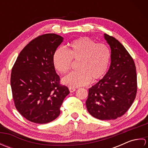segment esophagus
<instances>
[{
  "mask_svg": "<svg viewBox=\"0 0 148 148\" xmlns=\"http://www.w3.org/2000/svg\"><path fill=\"white\" fill-rule=\"evenodd\" d=\"M76 89L74 88H71V87L69 88V91H70L71 93L74 92H75V91H76Z\"/></svg>",
  "mask_w": 148,
  "mask_h": 148,
  "instance_id": "esophagus-1",
  "label": "esophagus"
}]
</instances>
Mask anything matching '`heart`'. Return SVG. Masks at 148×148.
<instances>
[{
    "label": "heart",
    "mask_w": 148,
    "mask_h": 148,
    "mask_svg": "<svg viewBox=\"0 0 148 148\" xmlns=\"http://www.w3.org/2000/svg\"><path fill=\"white\" fill-rule=\"evenodd\" d=\"M72 60L78 62L79 71L72 72L62 78V83L71 87H79L95 83L106 76L108 72L111 51L103 43H97L88 37H82L73 40L69 45V51L60 47L53 55V62L55 69L65 74L71 69Z\"/></svg>",
    "instance_id": "obj_1"
}]
</instances>
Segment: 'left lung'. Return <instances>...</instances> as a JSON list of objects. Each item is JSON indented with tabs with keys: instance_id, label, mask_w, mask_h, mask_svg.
Segmentation results:
<instances>
[{
	"instance_id": "8db88e82",
	"label": "left lung",
	"mask_w": 148,
	"mask_h": 148,
	"mask_svg": "<svg viewBox=\"0 0 148 148\" xmlns=\"http://www.w3.org/2000/svg\"><path fill=\"white\" fill-rule=\"evenodd\" d=\"M111 48V65L106 76L88 90V111L101 120L115 119L132 104L137 93L136 67L133 58L114 37L104 34Z\"/></svg>"
}]
</instances>
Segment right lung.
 Wrapping results in <instances>:
<instances>
[{
  "label": "right lung",
  "instance_id": "1",
  "mask_svg": "<svg viewBox=\"0 0 148 148\" xmlns=\"http://www.w3.org/2000/svg\"><path fill=\"white\" fill-rule=\"evenodd\" d=\"M64 38L55 34L37 37L21 50L12 69L11 86L14 105L28 120L44 124L60 114L69 88L60 84L53 55Z\"/></svg>",
  "mask_w": 148,
  "mask_h": 148
}]
</instances>
